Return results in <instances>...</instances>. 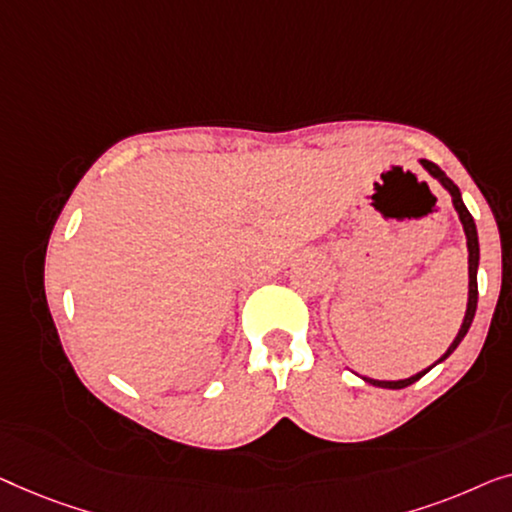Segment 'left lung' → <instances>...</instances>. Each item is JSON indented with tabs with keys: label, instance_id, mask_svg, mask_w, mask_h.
<instances>
[{
	"label": "left lung",
	"instance_id": "left-lung-1",
	"mask_svg": "<svg viewBox=\"0 0 512 512\" xmlns=\"http://www.w3.org/2000/svg\"><path fill=\"white\" fill-rule=\"evenodd\" d=\"M420 164H422V169L427 171V174L431 176V178H436L438 183H441L445 190L450 192V197H452V206H455V211H457V215H459V222H462V227H464V234H466V250H469V301H466V313H464V320H462V327H459V331H457V336H455V341L450 343V348L443 352L441 357L436 359L434 364L431 366H427V369L424 371H420V373H415V376H410V378H403V380H376V378H366V376H357L364 380V383H369V385H373V387H383V390H403V387H408V385H413V383H417V380H420L424 373H429L431 369H434L436 364H441V362H445V359H448L452 352L457 350V345L464 341V336L469 334V329H471V322H473V318H475V308H478V264H480V243H478V229H475V222H473V215L469 213V208L464 206V199H462V192H459V187L450 181L448 176L443 174L441 169L436 167L434 162H429V160H420Z\"/></svg>",
	"mask_w": 512,
	"mask_h": 512
}]
</instances>
